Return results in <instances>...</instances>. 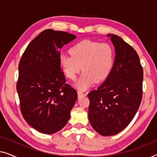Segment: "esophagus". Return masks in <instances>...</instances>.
Wrapping results in <instances>:
<instances>
[{
    "instance_id": "esophagus-1",
    "label": "esophagus",
    "mask_w": 157,
    "mask_h": 157,
    "mask_svg": "<svg viewBox=\"0 0 157 157\" xmlns=\"http://www.w3.org/2000/svg\"><path fill=\"white\" fill-rule=\"evenodd\" d=\"M78 97H82V96H84V94H84L82 92V91L78 90Z\"/></svg>"
}]
</instances>
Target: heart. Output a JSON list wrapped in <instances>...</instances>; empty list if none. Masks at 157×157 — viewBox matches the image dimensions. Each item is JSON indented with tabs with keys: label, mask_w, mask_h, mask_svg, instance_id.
<instances>
[{
	"label": "heart",
	"mask_w": 157,
	"mask_h": 157,
	"mask_svg": "<svg viewBox=\"0 0 157 157\" xmlns=\"http://www.w3.org/2000/svg\"><path fill=\"white\" fill-rule=\"evenodd\" d=\"M71 56L61 54L59 65L66 77L75 80L79 71H83L76 86L86 90L94 82H101L108 78L115 62V51L107 43L85 40L69 49Z\"/></svg>",
	"instance_id": "1"
}]
</instances>
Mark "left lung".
I'll return each instance as SVG.
<instances>
[{
	"label": "left lung",
	"mask_w": 157,
	"mask_h": 157,
	"mask_svg": "<svg viewBox=\"0 0 157 157\" xmlns=\"http://www.w3.org/2000/svg\"><path fill=\"white\" fill-rule=\"evenodd\" d=\"M115 47L113 67L104 82L88 94V117L103 136L118 134L129 125L142 98L143 69L132 46L115 34H108Z\"/></svg>",
	"instance_id": "left-lung-1"
}]
</instances>
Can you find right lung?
Listing matches in <instances>:
<instances>
[{
  "label": "right lung",
  "instance_id": "right-lung-1",
  "mask_svg": "<svg viewBox=\"0 0 157 157\" xmlns=\"http://www.w3.org/2000/svg\"><path fill=\"white\" fill-rule=\"evenodd\" d=\"M75 38L67 32L44 30L30 42L19 63L21 113L29 125L44 134H53L66 125L78 99L59 65V50Z\"/></svg>",
  "mask_w": 157,
  "mask_h": 157
}]
</instances>
